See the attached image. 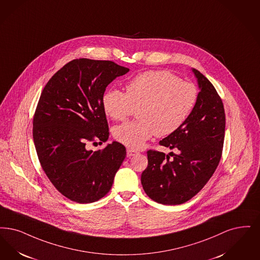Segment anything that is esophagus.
<instances>
[{"instance_id": "obj_1", "label": "esophagus", "mask_w": 260, "mask_h": 260, "mask_svg": "<svg viewBox=\"0 0 260 260\" xmlns=\"http://www.w3.org/2000/svg\"><path fill=\"white\" fill-rule=\"evenodd\" d=\"M136 154H137V152H136L135 150H134V149H131V148H127V149H126V156H135Z\"/></svg>"}]
</instances>
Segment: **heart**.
<instances>
[{
    "label": "heart",
    "mask_w": 260,
    "mask_h": 260,
    "mask_svg": "<svg viewBox=\"0 0 260 260\" xmlns=\"http://www.w3.org/2000/svg\"><path fill=\"white\" fill-rule=\"evenodd\" d=\"M194 84L182 81L168 71L139 73L125 85V93L111 88L103 95L105 113L115 121H125L137 110L138 120L117 125L115 139L139 149L154 135H172L186 123L198 103Z\"/></svg>",
    "instance_id": "b5f03b06"
}]
</instances>
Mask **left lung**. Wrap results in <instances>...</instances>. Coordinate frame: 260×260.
I'll list each match as a JSON object with an SVG mask.
<instances>
[{"label":"left lung","mask_w":260,"mask_h":260,"mask_svg":"<svg viewBox=\"0 0 260 260\" xmlns=\"http://www.w3.org/2000/svg\"><path fill=\"white\" fill-rule=\"evenodd\" d=\"M200 92L198 103L186 123L159 141L171 150L166 155L147 151L148 167L141 184L146 194L165 205L187 202L202 189L218 167L224 140L225 114L220 96L213 84L198 70Z\"/></svg>","instance_id":"left-lung-1"}]
</instances>
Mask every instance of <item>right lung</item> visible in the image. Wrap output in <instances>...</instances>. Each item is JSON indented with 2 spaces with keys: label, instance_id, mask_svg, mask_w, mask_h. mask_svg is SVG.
Here are the masks:
<instances>
[{
  "label": "right lung",
  "instance_id": "1",
  "mask_svg": "<svg viewBox=\"0 0 260 260\" xmlns=\"http://www.w3.org/2000/svg\"><path fill=\"white\" fill-rule=\"evenodd\" d=\"M128 71L112 61L75 59L42 90L32 119L34 143L46 176L72 201L104 198L125 159V146L119 142L94 152L88 145L107 141L103 95L108 84Z\"/></svg>",
  "mask_w": 260,
  "mask_h": 260
}]
</instances>
